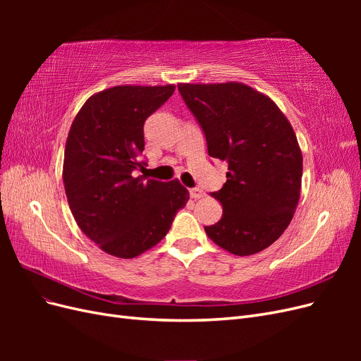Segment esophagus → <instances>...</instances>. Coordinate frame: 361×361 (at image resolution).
<instances>
[{"mask_svg": "<svg viewBox=\"0 0 361 361\" xmlns=\"http://www.w3.org/2000/svg\"><path fill=\"white\" fill-rule=\"evenodd\" d=\"M190 195H191V199H202L203 195H204V191L203 190H200V188H191L190 190Z\"/></svg>", "mask_w": 361, "mask_h": 361, "instance_id": "esophagus-1", "label": "esophagus"}]
</instances>
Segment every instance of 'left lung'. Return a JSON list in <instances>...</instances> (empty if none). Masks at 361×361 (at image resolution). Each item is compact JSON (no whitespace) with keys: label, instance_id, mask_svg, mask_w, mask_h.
<instances>
[{"label":"left lung","instance_id":"left-lung-1","mask_svg":"<svg viewBox=\"0 0 361 361\" xmlns=\"http://www.w3.org/2000/svg\"><path fill=\"white\" fill-rule=\"evenodd\" d=\"M178 89L207 154L228 164L223 188L211 194L223 216L204 232L228 253L256 255L286 231L300 200L302 155L293 128L271 97L243 82Z\"/></svg>","mask_w":361,"mask_h":361}]
</instances>
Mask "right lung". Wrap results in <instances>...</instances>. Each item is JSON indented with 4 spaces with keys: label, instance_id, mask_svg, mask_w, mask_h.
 I'll list each match as a JSON object with an SVG mask.
<instances>
[{
    "label": "right lung",
    "instance_id": "right-lung-1",
    "mask_svg": "<svg viewBox=\"0 0 361 361\" xmlns=\"http://www.w3.org/2000/svg\"><path fill=\"white\" fill-rule=\"evenodd\" d=\"M174 85H116L90 96L72 122L63 182L76 224L105 253L133 259L155 247L187 204L178 180H145L143 126Z\"/></svg>",
    "mask_w": 361,
    "mask_h": 361
}]
</instances>
